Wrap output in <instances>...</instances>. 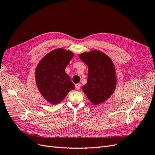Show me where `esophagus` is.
Listing matches in <instances>:
<instances>
[{
	"instance_id": "esophagus-1",
	"label": "esophagus",
	"mask_w": 155,
	"mask_h": 155,
	"mask_svg": "<svg viewBox=\"0 0 155 155\" xmlns=\"http://www.w3.org/2000/svg\"><path fill=\"white\" fill-rule=\"evenodd\" d=\"M80 87H81L80 84H76V85H75V87H76V89L77 91H79V89H80Z\"/></svg>"
}]
</instances>
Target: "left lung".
Masks as SVG:
<instances>
[{
    "instance_id": "obj_1",
    "label": "left lung",
    "mask_w": 155,
    "mask_h": 155,
    "mask_svg": "<svg viewBox=\"0 0 155 155\" xmlns=\"http://www.w3.org/2000/svg\"><path fill=\"white\" fill-rule=\"evenodd\" d=\"M88 68V80L83 91L94 105L106 101L114 92L116 78L111 59L100 51L93 50L79 55Z\"/></svg>"
}]
</instances>
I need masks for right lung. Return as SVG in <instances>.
<instances>
[{
	"mask_svg": "<svg viewBox=\"0 0 155 155\" xmlns=\"http://www.w3.org/2000/svg\"><path fill=\"white\" fill-rule=\"evenodd\" d=\"M71 51L62 48L55 49L42 59L35 70L37 87L41 94L51 104L62 101L74 85L65 73L70 61L73 58Z\"/></svg>",
	"mask_w": 155,
	"mask_h": 155,
	"instance_id": "obj_1",
	"label": "right lung"
}]
</instances>
